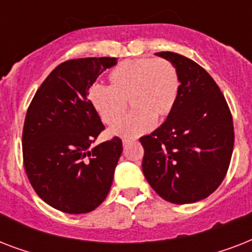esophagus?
Wrapping results in <instances>:
<instances>
[{"mask_svg": "<svg viewBox=\"0 0 252 252\" xmlns=\"http://www.w3.org/2000/svg\"><path fill=\"white\" fill-rule=\"evenodd\" d=\"M129 142H132V141H130V140H129V138H123V145H124V146L128 145Z\"/></svg>", "mask_w": 252, "mask_h": 252, "instance_id": "esophagus-1", "label": "esophagus"}]
</instances>
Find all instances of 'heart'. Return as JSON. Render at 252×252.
<instances>
[{
    "label": "heart",
    "mask_w": 252,
    "mask_h": 252,
    "mask_svg": "<svg viewBox=\"0 0 252 252\" xmlns=\"http://www.w3.org/2000/svg\"><path fill=\"white\" fill-rule=\"evenodd\" d=\"M179 90L175 66L165 59L124 61L107 76V87L91 86L87 100L107 126H115L126 114V103L133 111L110 130L111 136L133 138L148 133L156 120L171 112Z\"/></svg>",
    "instance_id": "heart-1"
}]
</instances>
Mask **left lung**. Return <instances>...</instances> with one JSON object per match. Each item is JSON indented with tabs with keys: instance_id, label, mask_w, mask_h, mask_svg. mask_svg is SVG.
Segmentation results:
<instances>
[{
	"instance_id": "8db88e82",
	"label": "left lung",
	"mask_w": 252,
	"mask_h": 252,
	"mask_svg": "<svg viewBox=\"0 0 252 252\" xmlns=\"http://www.w3.org/2000/svg\"><path fill=\"white\" fill-rule=\"evenodd\" d=\"M156 55L175 66L180 85L166 122L140 138L142 171L166 201L196 203L213 193L226 175L234 146L233 118L205 69L179 53Z\"/></svg>"
}]
</instances>
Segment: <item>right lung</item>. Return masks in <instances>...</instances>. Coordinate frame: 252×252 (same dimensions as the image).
Wrapping results in <instances>:
<instances>
[{"label":"right lung","mask_w":252,"mask_h":252,"mask_svg":"<svg viewBox=\"0 0 252 252\" xmlns=\"http://www.w3.org/2000/svg\"><path fill=\"white\" fill-rule=\"evenodd\" d=\"M116 64V57L65 61L45 78L27 110L22 136L26 174L39 197L55 209L89 213L108 195L123 144L114 137L91 148L104 126L87 91Z\"/></svg>","instance_id":"add662e5"}]
</instances>
